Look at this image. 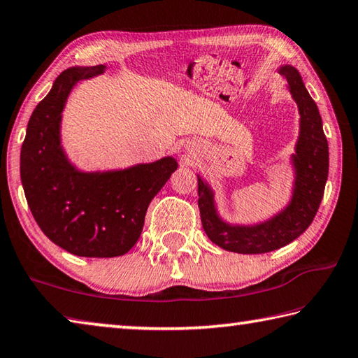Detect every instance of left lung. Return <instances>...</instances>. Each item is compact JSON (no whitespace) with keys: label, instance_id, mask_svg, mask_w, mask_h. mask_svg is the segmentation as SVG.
Listing matches in <instances>:
<instances>
[{"label":"left lung","instance_id":"8db88e82","mask_svg":"<svg viewBox=\"0 0 358 358\" xmlns=\"http://www.w3.org/2000/svg\"><path fill=\"white\" fill-rule=\"evenodd\" d=\"M280 73L287 81L300 115V131L292 154V198L286 208L258 224H229L218 215L214 192L198 176V208L209 239L223 250L242 255L268 253L287 245L310 227L322 201L329 176V144L322 130L317 105L306 91L296 67L283 66Z\"/></svg>","mask_w":358,"mask_h":358}]
</instances>
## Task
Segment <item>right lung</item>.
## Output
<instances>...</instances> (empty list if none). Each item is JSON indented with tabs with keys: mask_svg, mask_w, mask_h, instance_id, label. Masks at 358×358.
Wrapping results in <instances>:
<instances>
[{
	"mask_svg": "<svg viewBox=\"0 0 358 358\" xmlns=\"http://www.w3.org/2000/svg\"><path fill=\"white\" fill-rule=\"evenodd\" d=\"M105 66L71 67L29 117L20 152V178L36 223L66 252L85 258H115L135 245L149 203L178 169L173 157L152 163L85 173L61 146V119L67 97L81 80Z\"/></svg>",
	"mask_w": 358,
	"mask_h": 358,
	"instance_id": "add662e5",
	"label": "right lung"
}]
</instances>
